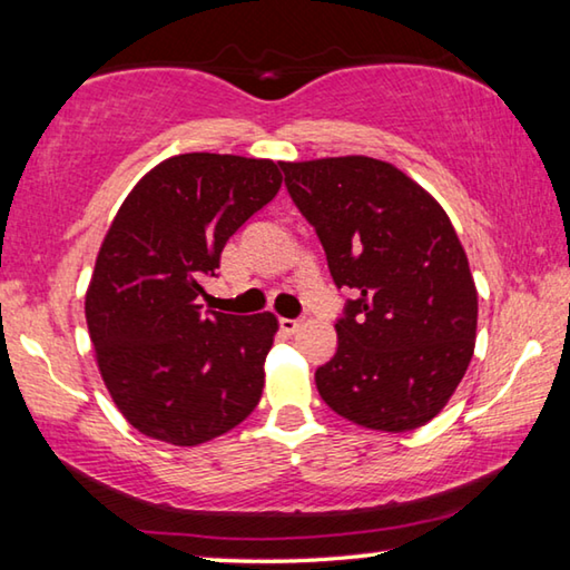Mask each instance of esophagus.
Here are the masks:
<instances>
[{
    "label": "esophagus",
    "instance_id": "esophagus-1",
    "mask_svg": "<svg viewBox=\"0 0 570 570\" xmlns=\"http://www.w3.org/2000/svg\"><path fill=\"white\" fill-rule=\"evenodd\" d=\"M278 324H282V332L294 334L298 326H302V320H286V316H282V320H278Z\"/></svg>",
    "mask_w": 570,
    "mask_h": 570
}]
</instances>
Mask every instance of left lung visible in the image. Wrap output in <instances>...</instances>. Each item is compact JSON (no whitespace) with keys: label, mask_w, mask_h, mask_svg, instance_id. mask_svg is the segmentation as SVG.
I'll return each instance as SVG.
<instances>
[{"label":"left lung","mask_w":570,"mask_h":570,"mask_svg":"<svg viewBox=\"0 0 570 570\" xmlns=\"http://www.w3.org/2000/svg\"><path fill=\"white\" fill-rule=\"evenodd\" d=\"M288 196L354 298L316 390L344 420L407 432L445 407L475 352L478 288L450 218L392 163H282Z\"/></svg>","instance_id":"obj_1"}]
</instances>
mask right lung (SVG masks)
Instances as JSON below:
<instances>
[{
  "mask_svg": "<svg viewBox=\"0 0 570 570\" xmlns=\"http://www.w3.org/2000/svg\"><path fill=\"white\" fill-rule=\"evenodd\" d=\"M282 163L183 153L122 200L85 294L95 360L135 430L204 445L256 410L278 332L272 312H204L226 240L282 188Z\"/></svg>",
  "mask_w": 570,
  "mask_h": 570,
  "instance_id": "add662e5",
  "label": "right lung"
}]
</instances>
